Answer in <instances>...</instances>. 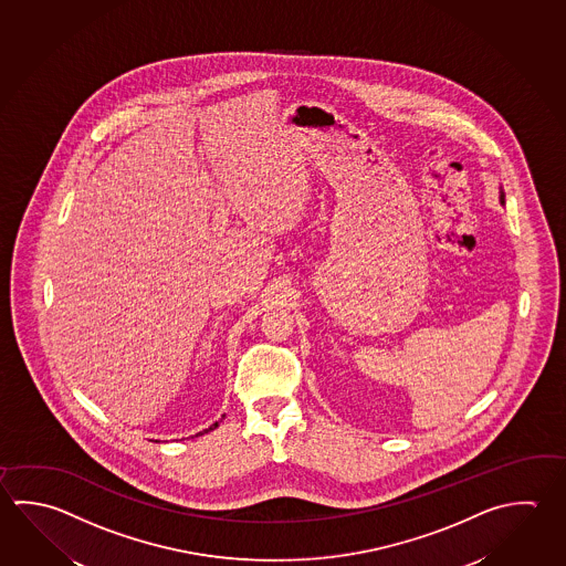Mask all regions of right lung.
I'll return each mask as SVG.
<instances>
[{
	"instance_id": "obj_1",
	"label": "right lung",
	"mask_w": 566,
	"mask_h": 566,
	"mask_svg": "<svg viewBox=\"0 0 566 566\" xmlns=\"http://www.w3.org/2000/svg\"><path fill=\"white\" fill-rule=\"evenodd\" d=\"M218 427V422H216V424H213V427H210V428H206V430H203V432H210V430H213V428Z\"/></svg>"
}]
</instances>
